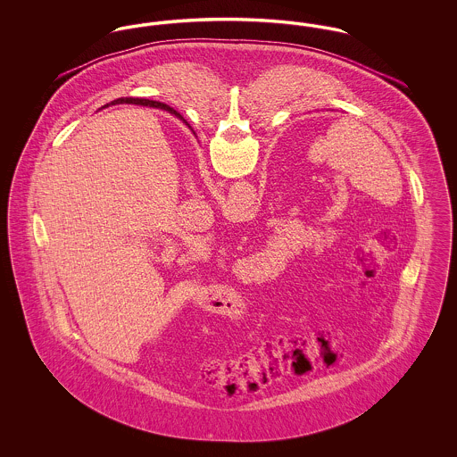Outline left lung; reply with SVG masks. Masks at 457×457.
<instances>
[{
  "mask_svg": "<svg viewBox=\"0 0 457 457\" xmlns=\"http://www.w3.org/2000/svg\"><path fill=\"white\" fill-rule=\"evenodd\" d=\"M171 114H174V116H176V118H179V120H183V116H181V114H178V112H171ZM183 123H187V121L183 120ZM187 125H188V123H187Z\"/></svg>",
  "mask_w": 457,
  "mask_h": 457,
  "instance_id": "8db88e82",
  "label": "left lung"
}]
</instances>
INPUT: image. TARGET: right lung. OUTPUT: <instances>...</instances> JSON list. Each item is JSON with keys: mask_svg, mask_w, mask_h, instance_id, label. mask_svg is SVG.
<instances>
[{"mask_svg": "<svg viewBox=\"0 0 457 457\" xmlns=\"http://www.w3.org/2000/svg\"><path fill=\"white\" fill-rule=\"evenodd\" d=\"M116 104H137V106H149V108H159L164 109V111H170V112H176L173 108H170L168 104H162V103H157V101H149V99H142V97H120V99H114L111 101L109 104H104L103 108H109V106H116Z\"/></svg>", "mask_w": 457, "mask_h": 457, "instance_id": "obj_1", "label": "right lung"}]
</instances>
